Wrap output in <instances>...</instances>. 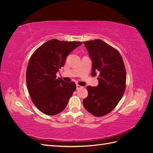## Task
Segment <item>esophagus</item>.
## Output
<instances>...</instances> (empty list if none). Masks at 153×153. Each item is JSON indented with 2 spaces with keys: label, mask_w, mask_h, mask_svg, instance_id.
Instances as JSON below:
<instances>
[{
  "label": "esophagus",
  "mask_w": 153,
  "mask_h": 153,
  "mask_svg": "<svg viewBox=\"0 0 153 153\" xmlns=\"http://www.w3.org/2000/svg\"><path fill=\"white\" fill-rule=\"evenodd\" d=\"M82 87V86H80V85H78V84H76V89H81Z\"/></svg>",
  "instance_id": "34e87169"
}]
</instances>
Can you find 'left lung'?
<instances>
[{"label": "left lung", "instance_id": "obj_1", "mask_svg": "<svg viewBox=\"0 0 153 153\" xmlns=\"http://www.w3.org/2000/svg\"><path fill=\"white\" fill-rule=\"evenodd\" d=\"M92 60L91 75L98 72V86H87L83 100L85 108L96 117L110 113L117 106L126 89V72L121 54L101 39L84 42Z\"/></svg>", "mask_w": 153, "mask_h": 153}]
</instances>
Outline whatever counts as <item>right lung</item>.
Here are the masks:
<instances>
[{
  "mask_svg": "<svg viewBox=\"0 0 153 153\" xmlns=\"http://www.w3.org/2000/svg\"><path fill=\"white\" fill-rule=\"evenodd\" d=\"M82 43L53 39L32 55L26 71L27 86L32 101L43 114L61 112L76 90L75 83L57 78L56 73L64 65L68 55Z\"/></svg>",
  "mask_w": 153,
  "mask_h": 153,
  "instance_id": "1",
  "label": "right lung"
}]
</instances>
